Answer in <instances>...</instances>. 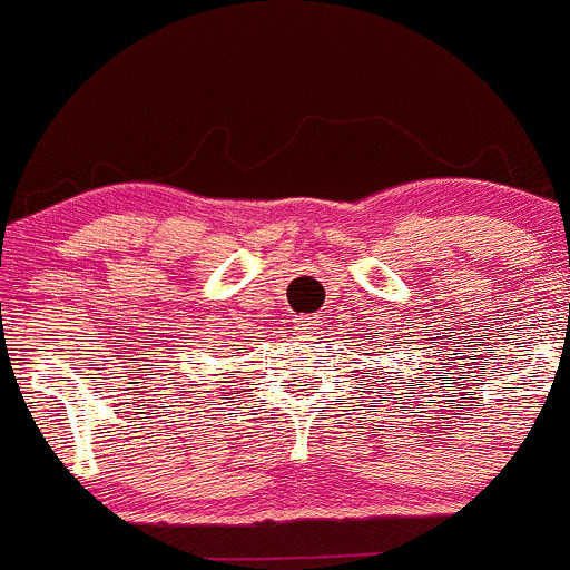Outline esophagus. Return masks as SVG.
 <instances>
[{"label": "esophagus", "mask_w": 570, "mask_h": 570, "mask_svg": "<svg viewBox=\"0 0 570 570\" xmlns=\"http://www.w3.org/2000/svg\"><path fill=\"white\" fill-rule=\"evenodd\" d=\"M317 326H321V321L315 315H295V328L301 334H312Z\"/></svg>", "instance_id": "obj_1"}]
</instances>
